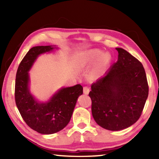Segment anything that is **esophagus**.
I'll list each match as a JSON object with an SVG mask.
<instances>
[{"label": "esophagus", "instance_id": "34e87169", "mask_svg": "<svg viewBox=\"0 0 159 159\" xmlns=\"http://www.w3.org/2000/svg\"><path fill=\"white\" fill-rule=\"evenodd\" d=\"M90 92V89L89 88L87 87V86H85L84 88H83V93L85 94V95H88V93Z\"/></svg>", "mask_w": 159, "mask_h": 159}]
</instances>
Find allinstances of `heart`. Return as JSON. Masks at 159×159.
I'll use <instances>...</instances> for the list:
<instances>
[{
	"label": "heart",
	"instance_id": "1",
	"mask_svg": "<svg viewBox=\"0 0 159 159\" xmlns=\"http://www.w3.org/2000/svg\"><path fill=\"white\" fill-rule=\"evenodd\" d=\"M99 58L100 66H102L109 62L110 58H111V56H110L109 53L102 54V51L99 50H90L79 56V57H78L77 59L76 62L80 67H85L92 64L96 60H98ZM99 72H100V70L98 68L93 70L90 74L91 78L96 79L97 77H98Z\"/></svg>",
	"mask_w": 159,
	"mask_h": 159
}]
</instances>
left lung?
<instances>
[{"label": "left lung", "instance_id": "left-lung-1", "mask_svg": "<svg viewBox=\"0 0 159 159\" xmlns=\"http://www.w3.org/2000/svg\"><path fill=\"white\" fill-rule=\"evenodd\" d=\"M116 49L118 61L93 83L89 93L95 122L112 131L123 130L137 122L149 94L142 63L123 48Z\"/></svg>", "mask_w": 159, "mask_h": 159}]
</instances>
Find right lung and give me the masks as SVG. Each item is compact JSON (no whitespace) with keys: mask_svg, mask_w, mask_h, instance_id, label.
Here are the masks:
<instances>
[{"mask_svg":"<svg viewBox=\"0 0 159 159\" xmlns=\"http://www.w3.org/2000/svg\"><path fill=\"white\" fill-rule=\"evenodd\" d=\"M55 48L52 45L31 48L21 60L16 74L15 98L19 111L29 127L44 134L57 133L66 127L71 120L78 98L83 94L80 84L61 88L46 102H38L31 94L29 71L41 54Z\"/></svg>","mask_w":159,"mask_h":159,"instance_id":"1","label":"right lung"}]
</instances>
